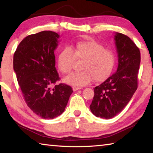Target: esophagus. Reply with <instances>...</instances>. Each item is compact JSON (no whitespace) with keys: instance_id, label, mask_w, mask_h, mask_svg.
Here are the masks:
<instances>
[{"instance_id":"obj_1","label":"esophagus","mask_w":153,"mask_h":153,"mask_svg":"<svg viewBox=\"0 0 153 153\" xmlns=\"http://www.w3.org/2000/svg\"><path fill=\"white\" fill-rule=\"evenodd\" d=\"M80 89H81V88H79V87H77V86H74L73 87L74 91H77V90H80Z\"/></svg>"}]
</instances>
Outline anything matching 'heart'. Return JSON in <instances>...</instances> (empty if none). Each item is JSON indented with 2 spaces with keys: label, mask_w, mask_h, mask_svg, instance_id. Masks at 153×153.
Wrapping results in <instances>:
<instances>
[{
  "label": "heart",
  "mask_w": 153,
  "mask_h": 153,
  "mask_svg": "<svg viewBox=\"0 0 153 153\" xmlns=\"http://www.w3.org/2000/svg\"><path fill=\"white\" fill-rule=\"evenodd\" d=\"M83 61L82 71L75 72L64 79L71 86L81 87L95 82L104 81L110 76L115 64L113 51L105 48L101 44L94 40L80 41L72 48L66 47L58 56V67L62 73H70L76 61Z\"/></svg>",
  "instance_id": "1"
}]
</instances>
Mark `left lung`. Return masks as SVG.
I'll use <instances>...</instances> for the list:
<instances>
[{
  "label": "left lung",
  "mask_w": 153,
  "mask_h": 153,
  "mask_svg": "<svg viewBox=\"0 0 153 153\" xmlns=\"http://www.w3.org/2000/svg\"><path fill=\"white\" fill-rule=\"evenodd\" d=\"M118 67L115 74L94 88V96L90 105L97 117H114L128 105L138 88L140 52L128 36L116 33Z\"/></svg>",
  "instance_id": "1"
}]
</instances>
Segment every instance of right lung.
I'll return each instance as SVG.
<instances>
[{
  "instance_id": "add662e5",
  "label": "right lung",
  "mask_w": 153,
  "mask_h": 153,
  "mask_svg": "<svg viewBox=\"0 0 153 153\" xmlns=\"http://www.w3.org/2000/svg\"><path fill=\"white\" fill-rule=\"evenodd\" d=\"M59 38L52 31L29 35L13 55V69L25 102L36 115L48 120L64 112L73 92L69 85L56 84L60 77L54 52Z\"/></svg>"
}]
</instances>
